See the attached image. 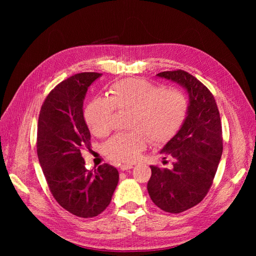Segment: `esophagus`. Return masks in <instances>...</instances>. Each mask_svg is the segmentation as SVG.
Segmentation results:
<instances>
[{"label": "esophagus", "mask_w": 256, "mask_h": 256, "mask_svg": "<svg viewBox=\"0 0 256 256\" xmlns=\"http://www.w3.org/2000/svg\"><path fill=\"white\" fill-rule=\"evenodd\" d=\"M134 166L131 164H122L120 166V171H128V170H131Z\"/></svg>", "instance_id": "34e87169"}]
</instances>
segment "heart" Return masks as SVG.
<instances>
[{"mask_svg":"<svg viewBox=\"0 0 256 256\" xmlns=\"http://www.w3.org/2000/svg\"><path fill=\"white\" fill-rule=\"evenodd\" d=\"M109 98L96 97L84 112L90 132L104 138L110 134L114 109L131 111L129 134H118L104 145V154L114 162H134L152 144L166 143L176 134L184 120L187 100L180 90L162 88L144 79L113 84Z\"/></svg>","mask_w":256,"mask_h":256,"instance_id":"1","label":"heart"}]
</instances>
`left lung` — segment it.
I'll list each match as a JSON object with an SVG mask.
<instances>
[{
    "label": "left lung",
    "mask_w": 256,
    "mask_h": 256,
    "mask_svg": "<svg viewBox=\"0 0 256 256\" xmlns=\"http://www.w3.org/2000/svg\"><path fill=\"white\" fill-rule=\"evenodd\" d=\"M157 76L184 88L189 104L180 129L160 152L174 158L173 168L152 166L147 190L162 210L180 214L198 205L212 187L223 150L220 114L210 90L196 76L180 69Z\"/></svg>",
    "instance_id": "obj_1"
}]
</instances>
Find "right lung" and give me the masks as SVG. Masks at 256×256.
Listing matches in <instances>:
<instances>
[{
    "instance_id": "right-lung-1",
    "label": "right lung",
    "mask_w": 256,
    "mask_h": 256,
    "mask_svg": "<svg viewBox=\"0 0 256 256\" xmlns=\"http://www.w3.org/2000/svg\"><path fill=\"white\" fill-rule=\"evenodd\" d=\"M102 74H76L58 84L44 99L37 128V154L56 202L80 218H92L109 206L118 171L104 164L85 168L81 150L90 148V132L83 116L90 85Z\"/></svg>"
}]
</instances>
